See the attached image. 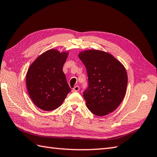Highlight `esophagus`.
<instances>
[{
	"instance_id": "esophagus-1",
	"label": "esophagus",
	"mask_w": 157,
	"mask_h": 157,
	"mask_svg": "<svg viewBox=\"0 0 157 157\" xmlns=\"http://www.w3.org/2000/svg\"><path fill=\"white\" fill-rule=\"evenodd\" d=\"M79 90V87L78 86H75L72 89V92H78Z\"/></svg>"
}]
</instances>
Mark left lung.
I'll return each mask as SVG.
<instances>
[{
    "instance_id": "8db88e82",
    "label": "left lung",
    "mask_w": 157,
    "mask_h": 157,
    "mask_svg": "<svg viewBox=\"0 0 157 157\" xmlns=\"http://www.w3.org/2000/svg\"><path fill=\"white\" fill-rule=\"evenodd\" d=\"M78 57L87 71L88 86L83 96L88 109L99 116L114 111L127 90L128 78L124 66L103 51L82 52Z\"/></svg>"
}]
</instances>
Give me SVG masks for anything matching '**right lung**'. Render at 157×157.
Segmentation results:
<instances>
[{
	"instance_id": "right-lung-1",
	"label": "right lung",
	"mask_w": 157,
	"mask_h": 157,
	"mask_svg": "<svg viewBox=\"0 0 157 157\" xmlns=\"http://www.w3.org/2000/svg\"><path fill=\"white\" fill-rule=\"evenodd\" d=\"M68 54L50 50L36 58L26 74L29 96L39 108L50 111L61 105L71 88L63 71Z\"/></svg>"
}]
</instances>
